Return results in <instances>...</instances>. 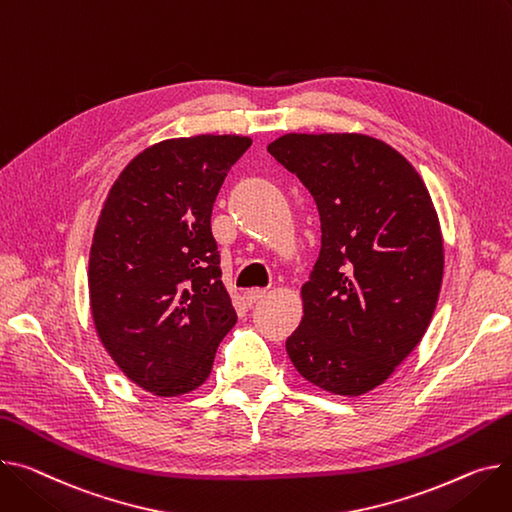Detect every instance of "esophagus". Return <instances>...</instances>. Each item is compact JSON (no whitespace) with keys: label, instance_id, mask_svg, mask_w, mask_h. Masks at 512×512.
Wrapping results in <instances>:
<instances>
[{"label":"esophagus","instance_id":"1","mask_svg":"<svg viewBox=\"0 0 512 512\" xmlns=\"http://www.w3.org/2000/svg\"><path fill=\"white\" fill-rule=\"evenodd\" d=\"M265 294H267V290H263V288H251V290L245 292V302L251 306V304H255L257 300H261Z\"/></svg>","mask_w":512,"mask_h":512}]
</instances>
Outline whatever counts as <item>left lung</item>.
<instances>
[{
  "instance_id": "8db88e82",
  "label": "left lung",
  "mask_w": 512,
  "mask_h": 512,
  "mask_svg": "<svg viewBox=\"0 0 512 512\" xmlns=\"http://www.w3.org/2000/svg\"><path fill=\"white\" fill-rule=\"evenodd\" d=\"M267 152L311 191L323 232L286 352L309 383L364 395L432 321L445 269L432 197L410 162L364 133H286Z\"/></svg>"
}]
</instances>
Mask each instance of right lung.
I'll return each instance as SVG.
<instances>
[{
	"instance_id": "obj_1",
	"label": "right lung",
	"mask_w": 512,
	"mask_h": 512,
	"mask_svg": "<svg viewBox=\"0 0 512 512\" xmlns=\"http://www.w3.org/2000/svg\"><path fill=\"white\" fill-rule=\"evenodd\" d=\"M247 135H193L135 156L100 210L88 263L102 346L138 387L177 397L206 383L236 311L220 280L212 208Z\"/></svg>"
}]
</instances>
